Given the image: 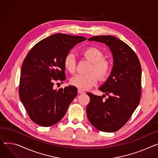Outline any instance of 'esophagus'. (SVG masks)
Masks as SVG:
<instances>
[{
  "label": "esophagus",
  "instance_id": "obj_1",
  "mask_svg": "<svg viewBox=\"0 0 158 158\" xmlns=\"http://www.w3.org/2000/svg\"><path fill=\"white\" fill-rule=\"evenodd\" d=\"M77 92H78L79 94H84V93H85V91H83L82 90H81V89H78V91H77Z\"/></svg>",
  "mask_w": 158,
  "mask_h": 158
}]
</instances>
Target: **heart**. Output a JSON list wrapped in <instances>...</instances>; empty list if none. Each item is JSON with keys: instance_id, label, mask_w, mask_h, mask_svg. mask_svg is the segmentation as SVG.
<instances>
[{"instance_id": "1", "label": "heart", "mask_w": 158, "mask_h": 158, "mask_svg": "<svg viewBox=\"0 0 158 158\" xmlns=\"http://www.w3.org/2000/svg\"><path fill=\"white\" fill-rule=\"evenodd\" d=\"M84 58L91 62L89 72L95 71L100 80H106L109 76L111 65L107 59L103 58V52L96 47H88L81 52ZM65 69L70 73H74L76 69V61L72 53H68L64 59ZM94 73L87 74H77L70 79V83L81 90H87L97 84L98 77Z\"/></svg>"}]
</instances>
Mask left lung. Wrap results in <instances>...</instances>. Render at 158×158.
Here are the masks:
<instances>
[{
	"instance_id": "obj_1",
	"label": "left lung",
	"mask_w": 158,
	"mask_h": 158,
	"mask_svg": "<svg viewBox=\"0 0 158 158\" xmlns=\"http://www.w3.org/2000/svg\"><path fill=\"white\" fill-rule=\"evenodd\" d=\"M106 44L114 61L110 75L99 89L109 97L88 93L90 102L86 107L88 118L97 130L104 132L119 130L127 123L140 103L142 68L133 50L112 35L94 36L88 39Z\"/></svg>"
}]
</instances>
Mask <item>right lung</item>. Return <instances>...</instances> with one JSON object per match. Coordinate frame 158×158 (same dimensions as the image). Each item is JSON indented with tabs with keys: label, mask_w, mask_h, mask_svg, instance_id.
<instances>
[{
	"label": "right lung",
	"mask_w": 158,
	"mask_h": 158,
	"mask_svg": "<svg viewBox=\"0 0 158 158\" xmlns=\"http://www.w3.org/2000/svg\"><path fill=\"white\" fill-rule=\"evenodd\" d=\"M86 39L56 34L44 39L30 49L21 72L19 95L31 120L44 127L59 122L77 94L69 86L53 89L54 82L66 79L64 59L70 50Z\"/></svg>",
	"instance_id": "obj_1"
}]
</instances>
